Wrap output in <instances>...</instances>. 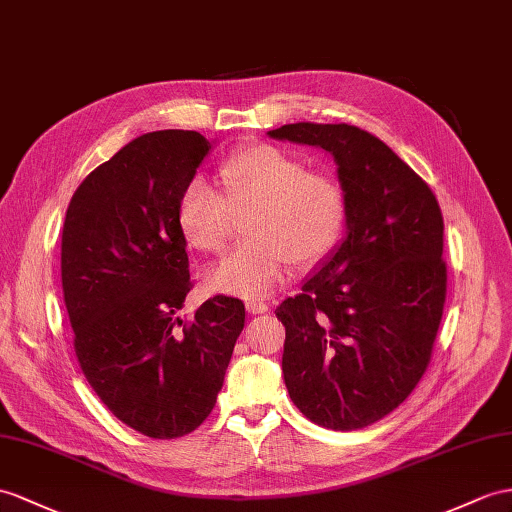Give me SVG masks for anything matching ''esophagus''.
<instances>
[{
    "mask_svg": "<svg viewBox=\"0 0 512 512\" xmlns=\"http://www.w3.org/2000/svg\"><path fill=\"white\" fill-rule=\"evenodd\" d=\"M247 313L249 315H265L269 310V304L267 302H260V299H249V302L245 304Z\"/></svg>",
    "mask_w": 512,
    "mask_h": 512,
    "instance_id": "esophagus-1",
    "label": "esophagus"
}]
</instances>
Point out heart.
Wrapping results in <instances>:
<instances>
[{"instance_id":"b5f03b06","label":"heart","mask_w":512,"mask_h":512,"mask_svg":"<svg viewBox=\"0 0 512 512\" xmlns=\"http://www.w3.org/2000/svg\"><path fill=\"white\" fill-rule=\"evenodd\" d=\"M221 195L191 180L178 197L176 223L184 241L215 254L228 245L236 221H245L247 243L206 273L213 291L265 297L291 265L313 271L341 243L347 199L326 173L308 171L297 156L271 143L247 145L219 167Z\"/></svg>"}]
</instances>
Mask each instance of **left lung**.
<instances>
[{"instance_id":"obj_1","label":"left lung","mask_w":512,"mask_h":512,"mask_svg":"<svg viewBox=\"0 0 512 512\" xmlns=\"http://www.w3.org/2000/svg\"><path fill=\"white\" fill-rule=\"evenodd\" d=\"M269 136L330 152L347 199L343 243L276 310L284 384L317 426H371L430 365L447 293L439 202L389 145L356 126L289 123Z\"/></svg>"}]
</instances>
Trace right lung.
<instances>
[{"label":"right lung","instance_id":"1","mask_svg":"<svg viewBox=\"0 0 512 512\" xmlns=\"http://www.w3.org/2000/svg\"><path fill=\"white\" fill-rule=\"evenodd\" d=\"M208 149L193 130L139 136L84 178L62 226L78 363L110 413L152 439L202 426L245 326L243 302L226 295L176 317L193 289L178 197Z\"/></svg>","mask_w":512,"mask_h":512}]
</instances>
